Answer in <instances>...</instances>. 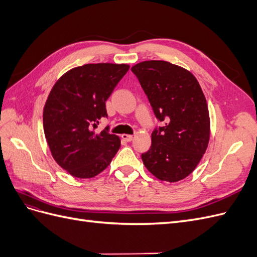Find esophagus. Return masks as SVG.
<instances>
[{
  "label": "esophagus",
  "mask_w": 257,
  "mask_h": 257,
  "mask_svg": "<svg viewBox=\"0 0 257 257\" xmlns=\"http://www.w3.org/2000/svg\"><path fill=\"white\" fill-rule=\"evenodd\" d=\"M122 139L123 141H125V142H127V143H130V142H132L133 141V135H128V134H122Z\"/></svg>",
  "instance_id": "obj_1"
}]
</instances>
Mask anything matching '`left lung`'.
I'll list each match as a JSON object with an SVG mask.
<instances>
[{"label": "left lung", "mask_w": 257, "mask_h": 257, "mask_svg": "<svg viewBox=\"0 0 257 257\" xmlns=\"http://www.w3.org/2000/svg\"><path fill=\"white\" fill-rule=\"evenodd\" d=\"M165 126L155 130L146 168L158 179L178 182L191 175L210 139V116L200 85L190 71L167 61H144L131 68Z\"/></svg>", "instance_id": "1"}]
</instances>
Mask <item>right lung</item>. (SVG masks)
Returning <instances> with one entry per match:
<instances>
[{"label":"right lung","instance_id":"1","mask_svg":"<svg viewBox=\"0 0 257 257\" xmlns=\"http://www.w3.org/2000/svg\"><path fill=\"white\" fill-rule=\"evenodd\" d=\"M128 68V64H84L53 84L44 107V133L52 158L71 176L95 177L118 152L119 136L107 127L98 133L94 130L107 116L105 102Z\"/></svg>","mask_w":257,"mask_h":257}]
</instances>
